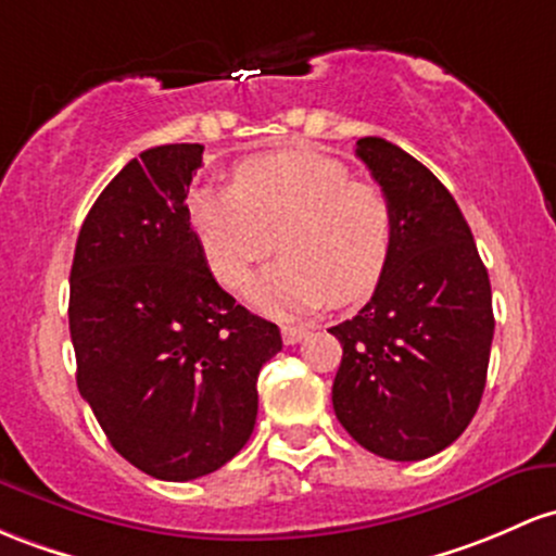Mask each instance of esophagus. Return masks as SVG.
I'll list each match as a JSON object with an SVG mask.
<instances>
[{"mask_svg": "<svg viewBox=\"0 0 556 556\" xmlns=\"http://www.w3.org/2000/svg\"><path fill=\"white\" fill-rule=\"evenodd\" d=\"M306 334H308L306 327H292V325L282 327V340H285V343H288V345L301 343V340L306 338Z\"/></svg>", "mask_w": 556, "mask_h": 556, "instance_id": "34e87169", "label": "esophagus"}]
</instances>
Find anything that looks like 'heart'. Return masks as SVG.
<instances>
[{"label": "heart", "instance_id": "heart-1", "mask_svg": "<svg viewBox=\"0 0 556 556\" xmlns=\"http://www.w3.org/2000/svg\"><path fill=\"white\" fill-rule=\"evenodd\" d=\"M187 218L216 282L237 290L277 245L279 261L248 282L268 316H295L332 301L353 306L377 290L395 248L388 194L314 150L248 157L231 185H200Z\"/></svg>", "mask_w": 556, "mask_h": 556}]
</instances>
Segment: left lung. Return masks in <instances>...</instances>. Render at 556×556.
Segmentation results:
<instances>
[{
    "instance_id": "8db88e82",
    "label": "left lung",
    "mask_w": 556,
    "mask_h": 556,
    "mask_svg": "<svg viewBox=\"0 0 556 556\" xmlns=\"http://www.w3.org/2000/svg\"><path fill=\"white\" fill-rule=\"evenodd\" d=\"M356 155L393 205L395 248L367 306L329 329L343 345L334 417L371 454L419 462L451 446L483 399L491 282L430 168L380 137L358 139Z\"/></svg>"
}]
</instances>
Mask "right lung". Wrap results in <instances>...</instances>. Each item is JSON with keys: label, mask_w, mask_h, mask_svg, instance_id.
<instances>
[{"label": "right lung", "mask_w": 556, "mask_h": 556, "mask_svg": "<svg viewBox=\"0 0 556 556\" xmlns=\"http://www.w3.org/2000/svg\"><path fill=\"white\" fill-rule=\"evenodd\" d=\"M203 144H161L91 205L71 266L76 382L110 446L157 480L216 472L245 446L279 327L218 288L187 218Z\"/></svg>", "instance_id": "1"}]
</instances>
